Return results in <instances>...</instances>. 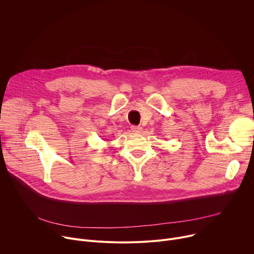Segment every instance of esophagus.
Wrapping results in <instances>:
<instances>
[{
	"mask_svg": "<svg viewBox=\"0 0 254 254\" xmlns=\"http://www.w3.org/2000/svg\"><path fill=\"white\" fill-rule=\"evenodd\" d=\"M131 131H133L134 133H140L142 131V127L139 126H132L131 127Z\"/></svg>",
	"mask_w": 254,
	"mask_h": 254,
	"instance_id": "obj_1",
	"label": "esophagus"
}]
</instances>
